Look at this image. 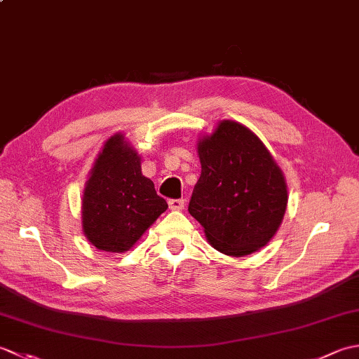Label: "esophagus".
Returning <instances> with one entry per match:
<instances>
[{
	"label": "esophagus",
	"instance_id": "34e87169",
	"mask_svg": "<svg viewBox=\"0 0 359 359\" xmlns=\"http://www.w3.org/2000/svg\"><path fill=\"white\" fill-rule=\"evenodd\" d=\"M168 205H170L171 210L180 211V210L185 208V201L184 199H171L170 202H168Z\"/></svg>",
	"mask_w": 359,
	"mask_h": 359
}]
</instances>
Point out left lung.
I'll list each match as a JSON object with an SVG mask.
<instances>
[{"mask_svg": "<svg viewBox=\"0 0 359 359\" xmlns=\"http://www.w3.org/2000/svg\"><path fill=\"white\" fill-rule=\"evenodd\" d=\"M202 165L188 211L212 248L233 257L269 243L288 202L284 172L262 140L245 125L220 120L197 140Z\"/></svg>", "mask_w": 359, "mask_h": 359, "instance_id": "8db88e82", "label": "left lung"}]
</instances>
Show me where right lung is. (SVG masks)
I'll return each instance as SVG.
<instances>
[{
	"mask_svg": "<svg viewBox=\"0 0 359 359\" xmlns=\"http://www.w3.org/2000/svg\"><path fill=\"white\" fill-rule=\"evenodd\" d=\"M152 180L142 174V157L123 133L111 135L98 152L83 189L81 228L98 250L125 253L165 212Z\"/></svg>",
	"mask_w": 359,
	"mask_h": 359,
	"instance_id": "right-lung-1",
	"label": "right lung"
}]
</instances>
